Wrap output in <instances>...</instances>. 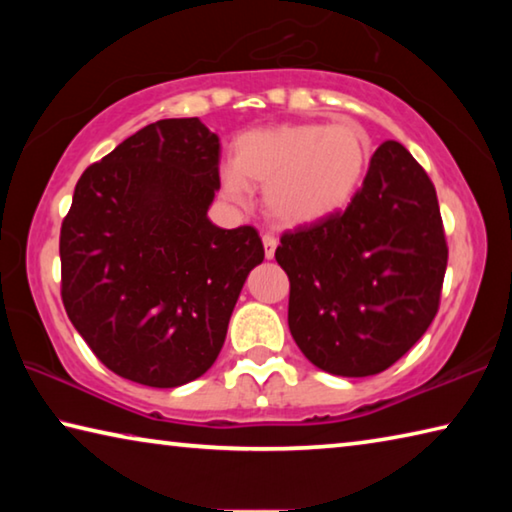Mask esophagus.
<instances>
[{
	"mask_svg": "<svg viewBox=\"0 0 512 512\" xmlns=\"http://www.w3.org/2000/svg\"><path fill=\"white\" fill-rule=\"evenodd\" d=\"M262 241H264V253L268 259H271L275 255V248H277V237L271 235V232H264Z\"/></svg>",
	"mask_w": 512,
	"mask_h": 512,
	"instance_id": "34e87169",
	"label": "esophagus"
}]
</instances>
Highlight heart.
I'll return each instance as SVG.
<instances>
[{
    "label": "heart",
    "mask_w": 512,
    "mask_h": 512,
    "mask_svg": "<svg viewBox=\"0 0 512 512\" xmlns=\"http://www.w3.org/2000/svg\"><path fill=\"white\" fill-rule=\"evenodd\" d=\"M372 155L368 133L354 121L282 124L239 137L235 162L223 167V192L244 203L248 183L266 187L277 221L311 223L343 210L363 183Z\"/></svg>",
    "instance_id": "b5f03b06"
}]
</instances>
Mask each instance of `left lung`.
Instances as JSON below:
<instances>
[{
  "instance_id": "8db88e82",
  "label": "left lung",
  "mask_w": 512,
  "mask_h": 512,
  "mask_svg": "<svg viewBox=\"0 0 512 512\" xmlns=\"http://www.w3.org/2000/svg\"><path fill=\"white\" fill-rule=\"evenodd\" d=\"M447 253L431 178L400 142H384L345 210L280 237L293 341L332 375L391 368L438 314Z\"/></svg>"
}]
</instances>
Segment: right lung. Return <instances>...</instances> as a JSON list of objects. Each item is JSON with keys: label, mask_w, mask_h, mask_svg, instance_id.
<instances>
[{"label": "right lung", "mask_w": 512, "mask_h": 512, "mask_svg": "<svg viewBox=\"0 0 512 512\" xmlns=\"http://www.w3.org/2000/svg\"><path fill=\"white\" fill-rule=\"evenodd\" d=\"M221 144L198 117L160 119L90 164L60 225V298L103 366L153 388L201 377L223 348L253 225L207 219Z\"/></svg>", "instance_id": "right-lung-1"}]
</instances>
